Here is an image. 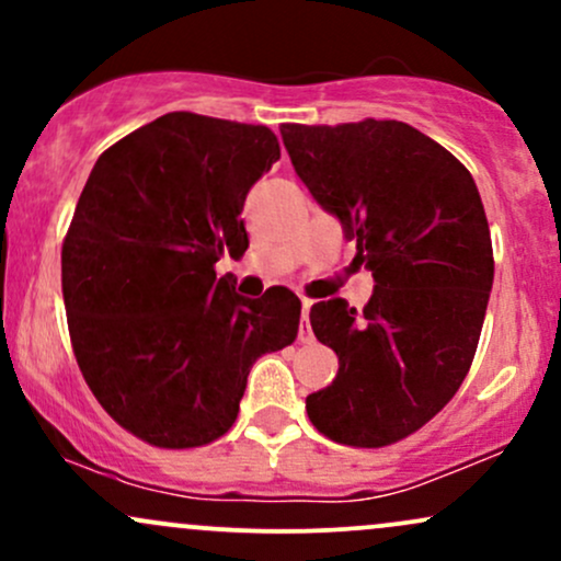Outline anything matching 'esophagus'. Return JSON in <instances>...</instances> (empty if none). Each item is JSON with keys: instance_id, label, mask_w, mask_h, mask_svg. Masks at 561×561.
I'll list each match as a JSON object with an SVG mask.
<instances>
[{"instance_id": "obj_1", "label": "esophagus", "mask_w": 561, "mask_h": 561, "mask_svg": "<svg viewBox=\"0 0 561 561\" xmlns=\"http://www.w3.org/2000/svg\"><path fill=\"white\" fill-rule=\"evenodd\" d=\"M308 311H311V300H302V313H300V343H311V321H308Z\"/></svg>"}]
</instances>
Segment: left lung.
<instances>
[{
	"label": "left lung",
	"mask_w": 561,
	"mask_h": 561,
	"mask_svg": "<svg viewBox=\"0 0 561 561\" xmlns=\"http://www.w3.org/2000/svg\"><path fill=\"white\" fill-rule=\"evenodd\" d=\"M279 131L295 173L375 276L364 311L340 298L311 308L340 371L306 398L308 420L343 446H392L456 396L478 351L493 287L480 192L461 160L401 121Z\"/></svg>",
	"instance_id": "left-lung-1"
}]
</instances>
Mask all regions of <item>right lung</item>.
Returning <instances> with one entry per match:
<instances>
[{
	"instance_id": "obj_1",
	"label": "right lung",
	"mask_w": 561,
	"mask_h": 561,
	"mask_svg": "<svg viewBox=\"0 0 561 561\" xmlns=\"http://www.w3.org/2000/svg\"><path fill=\"white\" fill-rule=\"evenodd\" d=\"M276 158L272 128L182 111L89 173L62 240L70 345L102 409L150 446L229 433L250 366L298 337V295L250 300L216 276L227 250H248L244 197Z\"/></svg>"
}]
</instances>
